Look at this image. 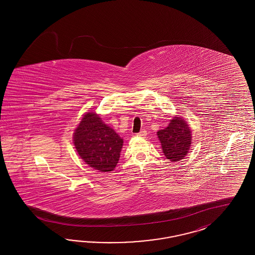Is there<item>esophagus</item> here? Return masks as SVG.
I'll return each instance as SVG.
<instances>
[{
  "label": "esophagus",
  "instance_id": "1",
  "mask_svg": "<svg viewBox=\"0 0 255 255\" xmlns=\"http://www.w3.org/2000/svg\"><path fill=\"white\" fill-rule=\"evenodd\" d=\"M146 135H147V131H145V130H142L137 133V136H141V137H145Z\"/></svg>",
  "mask_w": 255,
  "mask_h": 255
}]
</instances>
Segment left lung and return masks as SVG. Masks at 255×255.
<instances>
[{"instance_id": "8db88e82", "label": "left lung", "mask_w": 255, "mask_h": 255, "mask_svg": "<svg viewBox=\"0 0 255 255\" xmlns=\"http://www.w3.org/2000/svg\"><path fill=\"white\" fill-rule=\"evenodd\" d=\"M162 152L171 162L185 158L192 144V131L183 118L175 116L166 128L157 131Z\"/></svg>"}]
</instances>
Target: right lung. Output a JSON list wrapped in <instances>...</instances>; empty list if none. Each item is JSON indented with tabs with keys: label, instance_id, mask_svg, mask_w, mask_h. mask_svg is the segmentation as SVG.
<instances>
[{
	"label": "right lung",
	"instance_id": "right-lung-1",
	"mask_svg": "<svg viewBox=\"0 0 255 255\" xmlns=\"http://www.w3.org/2000/svg\"><path fill=\"white\" fill-rule=\"evenodd\" d=\"M73 138L77 153L89 166L100 172L115 169L124 139L103 123L99 115L94 112L86 113Z\"/></svg>",
	"mask_w": 255,
	"mask_h": 255
}]
</instances>
